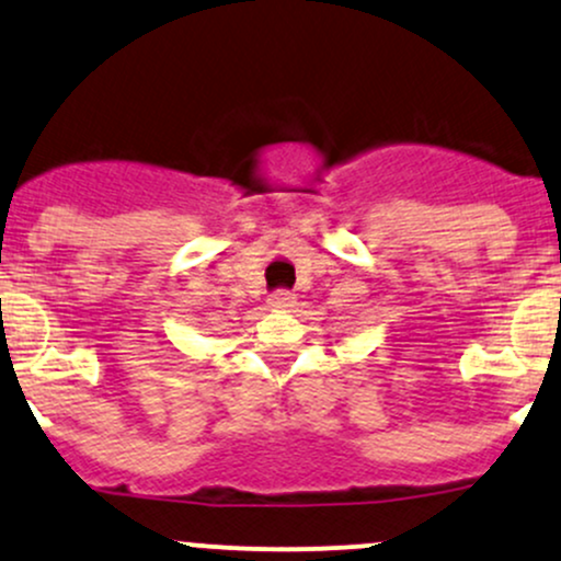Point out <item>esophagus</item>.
I'll use <instances>...</instances> for the list:
<instances>
[{
  "mask_svg": "<svg viewBox=\"0 0 561 561\" xmlns=\"http://www.w3.org/2000/svg\"><path fill=\"white\" fill-rule=\"evenodd\" d=\"M268 306L276 308V311H287V308L295 306V295L287 293V289H276L272 298H268Z\"/></svg>",
  "mask_w": 561,
  "mask_h": 561,
  "instance_id": "esophagus-1",
  "label": "esophagus"
}]
</instances>
